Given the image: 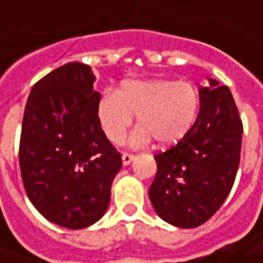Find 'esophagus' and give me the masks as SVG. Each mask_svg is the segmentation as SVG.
Returning a JSON list of instances; mask_svg holds the SVG:
<instances>
[{
    "instance_id": "1",
    "label": "esophagus",
    "mask_w": 263,
    "mask_h": 263,
    "mask_svg": "<svg viewBox=\"0 0 263 263\" xmlns=\"http://www.w3.org/2000/svg\"><path fill=\"white\" fill-rule=\"evenodd\" d=\"M121 158H123V164L124 165H129L132 161L135 160V156H134V154H128V153H124L123 156H121Z\"/></svg>"
}]
</instances>
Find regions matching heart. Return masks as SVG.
Wrapping results in <instances>:
<instances>
[{
	"instance_id": "b5f03b06",
	"label": "heart",
	"mask_w": 263,
	"mask_h": 263,
	"mask_svg": "<svg viewBox=\"0 0 263 263\" xmlns=\"http://www.w3.org/2000/svg\"><path fill=\"white\" fill-rule=\"evenodd\" d=\"M200 98L195 86L176 80H124L111 92L105 91L95 106L101 129L111 143L119 144L138 116L131 146L139 147L153 139L162 146L185 138L198 117Z\"/></svg>"
}]
</instances>
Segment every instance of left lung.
<instances>
[{"instance_id": "left-lung-1", "label": "left lung", "mask_w": 263, "mask_h": 263, "mask_svg": "<svg viewBox=\"0 0 263 263\" xmlns=\"http://www.w3.org/2000/svg\"><path fill=\"white\" fill-rule=\"evenodd\" d=\"M200 109L185 138L154 156L157 175L148 196L157 214L179 228L213 217L232 190L240 162L243 124L227 86L209 79Z\"/></svg>"}]
</instances>
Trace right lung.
<instances>
[{
	"instance_id": "add662e5",
	"label": "right lung",
	"mask_w": 263,
	"mask_h": 263,
	"mask_svg": "<svg viewBox=\"0 0 263 263\" xmlns=\"http://www.w3.org/2000/svg\"><path fill=\"white\" fill-rule=\"evenodd\" d=\"M94 82L88 65L65 64L34 84L23 116L18 161L27 196L46 220L68 229L105 214L123 165L97 120Z\"/></svg>"
}]
</instances>
